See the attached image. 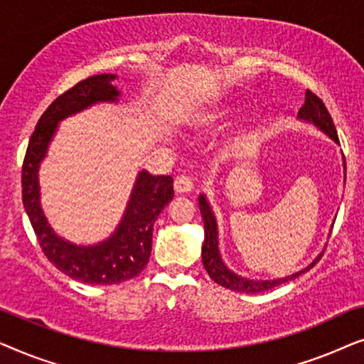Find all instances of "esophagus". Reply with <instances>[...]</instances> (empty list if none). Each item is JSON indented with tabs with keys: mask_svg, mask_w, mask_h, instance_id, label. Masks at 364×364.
I'll return each instance as SVG.
<instances>
[{
	"mask_svg": "<svg viewBox=\"0 0 364 364\" xmlns=\"http://www.w3.org/2000/svg\"><path fill=\"white\" fill-rule=\"evenodd\" d=\"M173 188L178 193H187L193 191V178L188 176H178L173 182Z\"/></svg>",
	"mask_w": 364,
	"mask_h": 364,
	"instance_id": "34e87169",
	"label": "esophagus"
}]
</instances>
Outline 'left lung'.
<instances>
[{
  "mask_svg": "<svg viewBox=\"0 0 364 364\" xmlns=\"http://www.w3.org/2000/svg\"><path fill=\"white\" fill-rule=\"evenodd\" d=\"M300 119H305V121H310L321 129L323 132H326L333 141L340 144V139H338L335 124H333V119L328 112L325 102L321 101L320 97L316 96L315 92H311L310 89H306L305 94V104H303L300 112H298ZM346 168V162H345ZM198 205H200V213L203 218V230H205V240H203L202 245V263L205 267V270L210 278L218 285L228 288V290L240 291V293H260L265 290H270L273 287L282 285V283L295 280L298 275H301L303 272L310 270V268L315 267V263L323 257V253L316 258L315 262L311 263L310 267H306L305 270L293 273L290 277L278 278V280H248V278H242L235 275V273L228 270L225 263L222 262L220 253H218V232H217V222L215 217H213L212 208L208 205L205 197H198Z\"/></svg>",
  "mask_w": 364,
  "mask_h": 364,
  "instance_id": "8db88e82",
  "label": "left lung"
}]
</instances>
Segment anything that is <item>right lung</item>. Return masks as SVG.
Listing matches in <instances>:
<instances>
[{"label": "right lung", "instance_id": "1", "mask_svg": "<svg viewBox=\"0 0 364 364\" xmlns=\"http://www.w3.org/2000/svg\"><path fill=\"white\" fill-rule=\"evenodd\" d=\"M114 74H97L68 89L54 99L29 139L23 161V203L38 243L49 262L68 277L91 285H114L137 277L146 268L152 250V230L159 213L173 197L171 176H151L142 171L137 176L131 200L122 222L106 242L92 247H77L58 237L48 225L39 205L38 168L48 144L56 132L58 122L91 104L116 101L119 91L112 86Z\"/></svg>", "mask_w": 364, "mask_h": 364}]
</instances>
